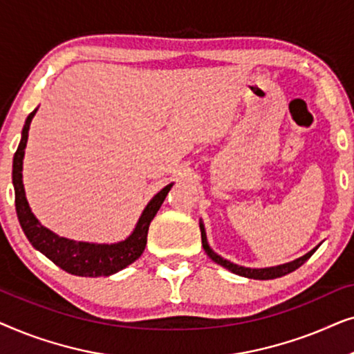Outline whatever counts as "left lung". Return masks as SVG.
<instances>
[{
	"mask_svg": "<svg viewBox=\"0 0 354 354\" xmlns=\"http://www.w3.org/2000/svg\"><path fill=\"white\" fill-rule=\"evenodd\" d=\"M200 230H201V243H203V248H205L206 254L209 256V258L217 263L222 268L229 269L230 272H234L236 275H241V277H246V279H256V280H270V279H277V277H282V275H287L290 272H293L295 269H298L299 266L306 263V261L311 258L314 251L317 250L313 248L309 253H306L301 258L292 261V263H287V264H280V266H274V268H264V269H251V268H243V266H239V264H234L230 263V261H227L224 258H221L219 254H216L214 251L211 250V246L207 245V239H206V232H205V225H203V222H200Z\"/></svg>",
	"mask_w": 354,
	"mask_h": 354,
	"instance_id": "8db88e82",
	"label": "left lung"
}]
</instances>
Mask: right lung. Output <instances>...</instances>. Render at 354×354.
I'll list each match as a JSON object with an SVG mask.
<instances>
[{"mask_svg": "<svg viewBox=\"0 0 354 354\" xmlns=\"http://www.w3.org/2000/svg\"><path fill=\"white\" fill-rule=\"evenodd\" d=\"M37 109H33L26 119L22 129V138L19 143L17 151L14 154L12 161V183L14 193H16V211L19 222L24 234L30 241L35 250L40 251L51 259L62 270L72 275H80V277H108L113 275L133 261H137L147 246L148 229L151 224L153 217L161 207L162 201L166 200L169 190L174 183H169L161 192L153 196V200L145 207L142 216L135 225L132 234L118 243H88V241H75L64 239V236L56 235L46 227L40 224V221L33 216L26 198V190L22 183V161L26 154L28 129L35 115Z\"/></svg>", "mask_w": 354, "mask_h": 354, "instance_id": "obj_1", "label": "right lung"}]
</instances>
